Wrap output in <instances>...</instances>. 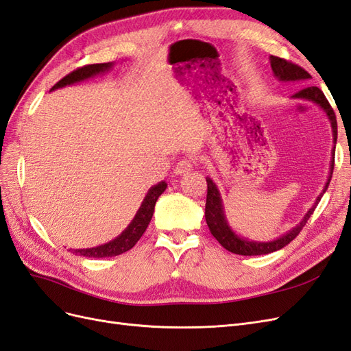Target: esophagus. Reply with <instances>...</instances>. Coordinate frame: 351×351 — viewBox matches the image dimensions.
I'll use <instances>...</instances> for the list:
<instances>
[{
    "instance_id": "esophagus-1",
    "label": "esophagus",
    "mask_w": 351,
    "mask_h": 351,
    "mask_svg": "<svg viewBox=\"0 0 351 351\" xmlns=\"http://www.w3.org/2000/svg\"><path fill=\"white\" fill-rule=\"evenodd\" d=\"M193 167H195V164H193L192 159H182V161H180V162L176 165L174 173H176L177 176H182V174H186V173H189V171H192Z\"/></svg>"
}]
</instances>
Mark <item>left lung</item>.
Masks as SVG:
<instances>
[{"label": "left lung", "instance_id": "1", "mask_svg": "<svg viewBox=\"0 0 351 351\" xmlns=\"http://www.w3.org/2000/svg\"><path fill=\"white\" fill-rule=\"evenodd\" d=\"M269 62H271V69L274 76L277 77L278 82L282 83H291V82H306L309 80L312 76L306 70H303L302 67L293 64V62H289L287 60H282L280 57H269ZM293 99H303V101H311L313 104H316L319 107L331 124V130H332V151H331V162H329V173H328V178L326 183L322 189V192L319 193V196L316 197L313 206L306 212L304 217L302 218V221L299 224H295L293 228H290L289 231H285L284 234H281L280 237L274 239V240H268V241H258V240H252L247 237H243L240 234L231 228L230 222L226 217V209H224V204H222V197L219 193V189L217 187L215 182L210 177H206V183H208V195H206V206H205V218H206V224L219 244L224 249H227L231 253L236 254H243V256H256V254H268L272 252H277L280 249H282L284 246H287L291 240L295 239V236H299V232L302 231V228L306 226L307 219L311 218V215L313 214V210L316 208V205L319 204L321 197L324 196V193L326 192V189L329 186V182H331L332 177V169H334V155H335V143H337V119H335V112L329 105L328 99L325 98L324 92L316 88V86H309L304 88L302 90H299L297 93H294Z\"/></svg>", "mask_w": 351, "mask_h": 351}]
</instances>
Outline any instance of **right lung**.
<instances>
[{
  "mask_svg": "<svg viewBox=\"0 0 351 351\" xmlns=\"http://www.w3.org/2000/svg\"><path fill=\"white\" fill-rule=\"evenodd\" d=\"M114 64L115 62L111 61V62H102V64L84 66L79 70H74L73 73L67 74L64 79H61L57 84H54L51 90L66 88V86H70V84H76L88 79H92L95 76H99V74L108 73L114 69ZM165 189H167V183L162 180V182H159L158 184L152 186L149 190H147V193L142 200L139 209H137L134 218L132 219L130 224L124 228V231L120 236H117L111 241L104 243L97 247L70 249V252L74 254H80V256H84V258H111L130 250L134 244L139 241L147 226H149L154 215L156 200L165 192Z\"/></svg>",
  "mask_w": 351,
  "mask_h": 351,
  "instance_id": "1",
  "label": "right lung"
}]
</instances>
